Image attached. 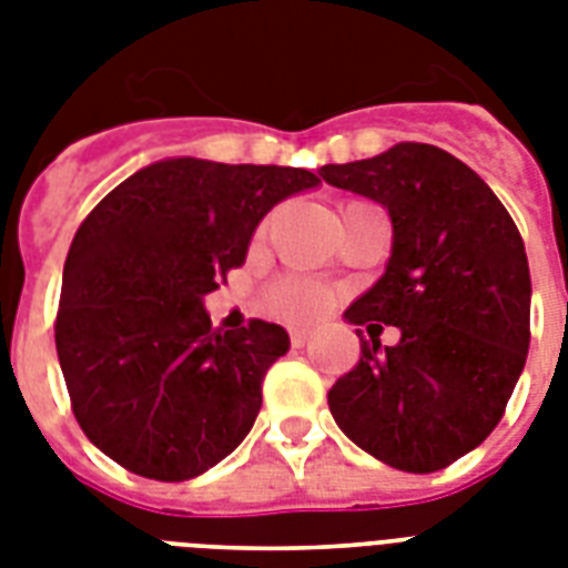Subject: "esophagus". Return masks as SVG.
<instances>
[{
    "mask_svg": "<svg viewBox=\"0 0 568 568\" xmlns=\"http://www.w3.org/2000/svg\"><path fill=\"white\" fill-rule=\"evenodd\" d=\"M310 333L306 329H292V345L294 347H303V345H310Z\"/></svg>",
    "mask_w": 568,
    "mask_h": 568,
    "instance_id": "1",
    "label": "esophagus"
}]
</instances>
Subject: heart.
Wrapping results in <instances>:
<instances>
[{
  "mask_svg": "<svg viewBox=\"0 0 568 568\" xmlns=\"http://www.w3.org/2000/svg\"><path fill=\"white\" fill-rule=\"evenodd\" d=\"M333 294L306 280H283L267 294V306L276 318L292 321V324H312L329 310Z\"/></svg>",
  "mask_w": 568,
  "mask_h": 568,
  "instance_id": "b5f03b06",
  "label": "heart"
}]
</instances>
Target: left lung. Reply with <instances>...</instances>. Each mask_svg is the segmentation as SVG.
I'll list each match as a JSON object with an SVG mask.
<instances>
[{"mask_svg":"<svg viewBox=\"0 0 568 568\" xmlns=\"http://www.w3.org/2000/svg\"><path fill=\"white\" fill-rule=\"evenodd\" d=\"M321 176L392 217L386 274L345 312L372 342L359 338V363L329 388V413L379 463L439 471L495 430L528 359L525 241L493 189L433 144L404 141ZM383 323L402 329L395 348L373 336Z\"/></svg>","mask_w":568,"mask_h":568,"instance_id":"1","label":"left lung"}]
</instances>
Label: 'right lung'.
<instances>
[{"instance_id": "obj_1", "label": "right lung", "mask_w": 568, "mask_h": 568, "mask_svg": "<svg viewBox=\"0 0 568 568\" xmlns=\"http://www.w3.org/2000/svg\"><path fill=\"white\" fill-rule=\"evenodd\" d=\"M303 168L164 159L105 194L75 232L55 318L84 436L129 471L191 480L239 448L280 324L214 329L203 297L244 265L258 221L318 185Z\"/></svg>"}]
</instances>
